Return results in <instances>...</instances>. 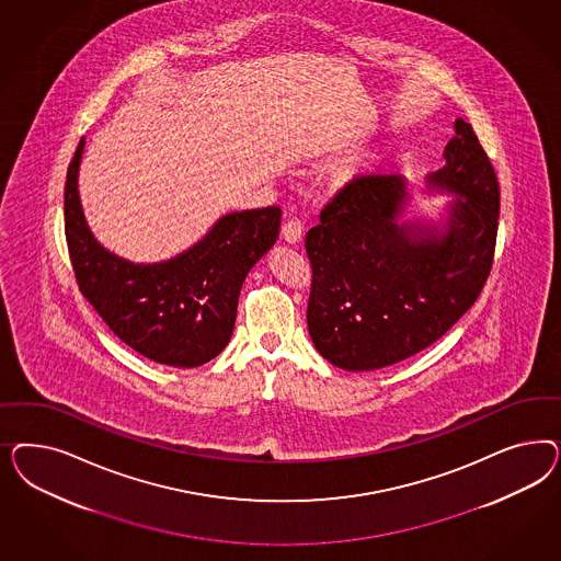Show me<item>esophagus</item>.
I'll return each mask as SVG.
<instances>
[{"instance_id": "34e87169", "label": "esophagus", "mask_w": 561, "mask_h": 561, "mask_svg": "<svg viewBox=\"0 0 561 561\" xmlns=\"http://www.w3.org/2000/svg\"><path fill=\"white\" fill-rule=\"evenodd\" d=\"M302 230H305V226H302V221L289 220L284 224V228H282V234L286 238V242L289 244H298L300 240H302Z\"/></svg>"}]
</instances>
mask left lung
<instances>
[{
    "instance_id": "left-lung-1",
    "label": "left lung",
    "mask_w": 561,
    "mask_h": 561,
    "mask_svg": "<svg viewBox=\"0 0 561 561\" xmlns=\"http://www.w3.org/2000/svg\"><path fill=\"white\" fill-rule=\"evenodd\" d=\"M430 188L462 199L444 230L397 221L403 174L352 181L306 234L312 267L308 333L333 366L364 373L420 354L476 305L492 272L500 185L473 127L455 121Z\"/></svg>"
}]
</instances>
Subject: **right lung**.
I'll use <instances>...</instances> for the list:
<instances>
[{
  "mask_svg": "<svg viewBox=\"0 0 561 561\" xmlns=\"http://www.w3.org/2000/svg\"><path fill=\"white\" fill-rule=\"evenodd\" d=\"M84 137L66 179V238L76 282L131 350L172 368H195L228 345L247 273L279 237L282 209L228 214L204 240L164 263L137 265L92 237L78 193Z\"/></svg>",
  "mask_w": 561,
  "mask_h": 561,
  "instance_id": "obj_1",
  "label": "right lung"
}]
</instances>
